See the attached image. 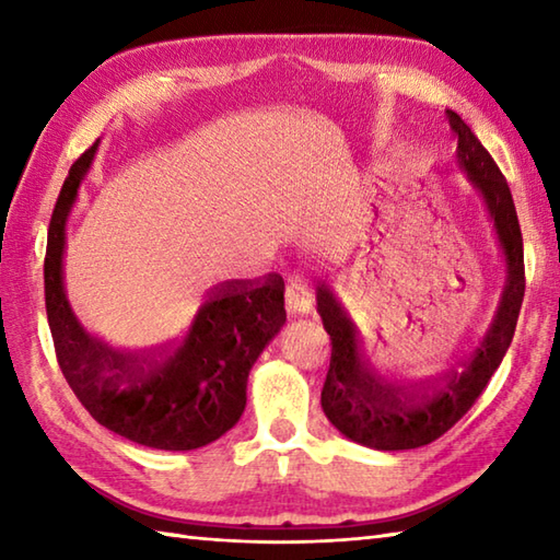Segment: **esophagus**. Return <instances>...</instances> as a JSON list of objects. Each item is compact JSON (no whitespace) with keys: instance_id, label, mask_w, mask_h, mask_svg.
<instances>
[{"instance_id":"34e87169","label":"esophagus","mask_w":560,"mask_h":560,"mask_svg":"<svg viewBox=\"0 0 560 560\" xmlns=\"http://www.w3.org/2000/svg\"><path fill=\"white\" fill-rule=\"evenodd\" d=\"M287 303L289 308L293 311H311V287H308V279L303 277V273H291L287 279Z\"/></svg>"}]
</instances>
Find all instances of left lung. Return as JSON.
Returning <instances> with one entry per match:
<instances>
[{
  "mask_svg": "<svg viewBox=\"0 0 560 560\" xmlns=\"http://www.w3.org/2000/svg\"><path fill=\"white\" fill-rule=\"evenodd\" d=\"M447 118L457 136L459 165L467 170L474 187L485 197L501 249L506 254V289L479 346L447 375L410 390V387L383 383L373 371H368L353 326L348 324L326 283L318 287V314L330 336V365L320 390V405L328 420L346 438L373 450H415L440 440L454 428L485 393L491 375L504 360L524 301V236H521L506 177L501 175L494 158L479 143L467 122L454 110H447Z\"/></svg>",
  "mask_w": 560,
  "mask_h": 560,
  "instance_id": "8db88e82",
  "label": "left lung"
}]
</instances>
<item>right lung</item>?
Instances as JSON below:
<instances>
[{"label":"right lung","instance_id":"obj_1","mask_svg":"<svg viewBox=\"0 0 560 560\" xmlns=\"http://www.w3.org/2000/svg\"><path fill=\"white\" fill-rule=\"evenodd\" d=\"M96 143L73 160L54 205L44 257V299L66 383L103 428L153 450L205 447L232 430L246 405V377L287 320L283 279L226 281L207 291L173 343L122 353L89 336L63 296V226Z\"/></svg>","mask_w":560,"mask_h":560}]
</instances>
